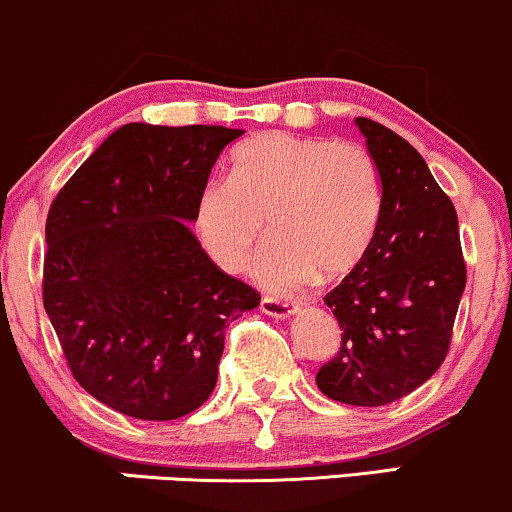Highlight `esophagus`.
I'll return each instance as SVG.
<instances>
[{"label":"esophagus","instance_id":"obj_1","mask_svg":"<svg viewBox=\"0 0 512 512\" xmlns=\"http://www.w3.org/2000/svg\"><path fill=\"white\" fill-rule=\"evenodd\" d=\"M261 311L275 320H289L296 313V306L285 304V301H277V299H263Z\"/></svg>","mask_w":512,"mask_h":512}]
</instances>
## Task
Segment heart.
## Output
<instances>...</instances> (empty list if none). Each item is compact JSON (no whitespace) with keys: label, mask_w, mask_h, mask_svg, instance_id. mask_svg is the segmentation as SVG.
Here are the masks:
<instances>
[{"label":"heart","mask_w":512,"mask_h":512,"mask_svg":"<svg viewBox=\"0 0 512 512\" xmlns=\"http://www.w3.org/2000/svg\"><path fill=\"white\" fill-rule=\"evenodd\" d=\"M380 211L372 156L351 142L261 132L232 151L230 178L211 180L194 201V232L225 273L251 263L256 285L294 294L315 275L337 280L368 251Z\"/></svg>","instance_id":"b5f03b06"}]
</instances>
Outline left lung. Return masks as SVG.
Here are the masks:
<instances>
[{"label":"left lung","mask_w":512,"mask_h":512,"mask_svg":"<svg viewBox=\"0 0 512 512\" xmlns=\"http://www.w3.org/2000/svg\"><path fill=\"white\" fill-rule=\"evenodd\" d=\"M356 128L380 178V211L368 251L325 296L342 346L315 382L334 401L387 406L444 363L465 261L456 208L418 149L370 118Z\"/></svg>","instance_id":"1"}]
</instances>
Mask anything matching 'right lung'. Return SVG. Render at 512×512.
Segmentation results:
<instances>
[{
	"instance_id": "add662e5",
	"label": "right lung",
	"mask_w": 512,
	"mask_h": 512,
	"mask_svg": "<svg viewBox=\"0 0 512 512\" xmlns=\"http://www.w3.org/2000/svg\"><path fill=\"white\" fill-rule=\"evenodd\" d=\"M244 130L128 123L92 151L47 216L44 311L87 394L137 420L197 410L225 327L261 296L194 237V201Z\"/></svg>"
}]
</instances>
